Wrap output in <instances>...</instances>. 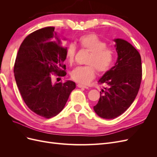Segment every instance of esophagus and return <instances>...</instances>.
Instances as JSON below:
<instances>
[{
    "label": "esophagus",
    "instance_id": "1",
    "mask_svg": "<svg viewBox=\"0 0 157 157\" xmlns=\"http://www.w3.org/2000/svg\"><path fill=\"white\" fill-rule=\"evenodd\" d=\"M77 86L78 88H88V87L87 86H86V85H83L82 84H77Z\"/></svg>",
    "mask_w": 157,
    "mask_h": 157
}]
</instances>
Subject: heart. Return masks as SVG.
I'll return each instance as SVG.
<instances>
[{"instance_id":"b5f03b06","label":"heart","mask_w":157,"mask_h":157,"mask_svg":"<svg viewBox=\"0 0 157 157\" xmlns=\"http://www.w3.org/2000/svg\"><path fill=\"white\" fill-rule=\"evenodd\" d=\"M78 43L82 49L90 52L86 61L88 64L76 67L71 73L72 78L82 84H88L99 73H105L110 70L115 60V51L107 46L106 42L95 34H86L80 36ZM77 48L73 44L68 46L65 52V58L70 64L73 63Z\"/></svg>"}]
</instances>
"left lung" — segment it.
Segmentation results:
<instances>
[{
	"mask_svg": "<svg viewBox=\"0 0 157 157\" xmlns=\"http://www.w3.org/2000/svg\"><path fill=\"white\" fill-rule=\"evenodd\" d=\"M116 50L118 59L114 67L99 79L105 84L100 98L94 110L105 119H114L124 113L134 102L140 88L142 79L141 56L127 41L117 39Z\"/></svg>",
	"mask_w": 157,
	"mask_h": 157,
	"instance_id": "left-lung-1",
	"label": "left lung"
}]
</instances>
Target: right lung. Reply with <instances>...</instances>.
Returning a JSON list of instances; mask_svg holds the SVG:
<instances>
[{"instance_id": "right-lung-1", "label": "right lung", "mask_w": 157, "mask_h": 157, "mask_svg": "<svg viewBox=\"0 0 157 157\" xmlns=\"http://www.w3.org/2000/svg\"><path fill=\"white\" fill-rule=\"evenodd\" d=\"M54 27H46L27 35L19 48L13 73L21 96L30 110L46 118L63 110L75 88L71 80L54 83L52 75H66L65 52L56 37ZM56 37L58 44L53 41Z\"/></svg>"}]
</instances>
